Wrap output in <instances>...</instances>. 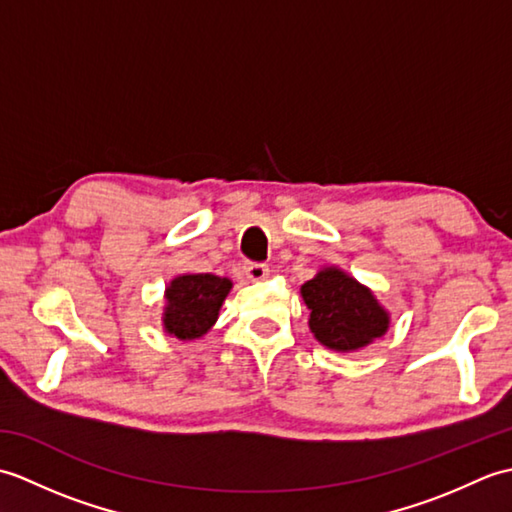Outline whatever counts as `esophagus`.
Returning a JSON list of instances; mask_svg holds the SVG:
<instances>
[{"label": "esophagus", "mask_w": 512, "mask_h": 512, "mask_svg": "<svg viewBox=\"0 0 512 512\" xmlns=\"http://www.w3.org/2000/svg\"><path fill=\"white\" fill-rule=\"evenodd\" d=\"M268 266L266 264H244V275L250 279V281H264L268 277Z\"/></svg>", "instance_id": "34e87169"}]
</instances>
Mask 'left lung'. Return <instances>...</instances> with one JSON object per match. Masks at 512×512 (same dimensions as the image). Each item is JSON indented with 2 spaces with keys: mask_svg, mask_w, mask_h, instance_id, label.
I'll list each match as a JSON object with an SVG mask.
<instances>
[{
  "mask_svg": "<svg viewBox=\"0 0 512 512\" xmlns=\"http://www.w3.org/2000/svg\"><path fill=\"white\" fill-rule=\"evenodd\" d=\"M301 297L310 310L314 339L334 352L361 350L389 328V312L374 292L336 266L321 268L306 281Z\"/></svg>",
  "mask_w": 512,
  "mask_h": 512,
  "instance_id": "8db88e82",
  "label": "left lung"
}]
</instances>
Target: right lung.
I'll list each match as a JSON object with an SVG mask.
<instances>
[{"label":"right lung","instance_id":"add662e5","mask_svg":"<svg viewBox=\"0 0 512 512\" xmlns=\"http://www.w3.org/2000/svg\"><path fill=\"white\" fill-rule=\"evenodd\" d=\"M231 288V279L211 273L178 275L165 290L167 306L162 312V325L180 341L200 339L215 325Z\"/></svg>","mask_w":512,"mask_h":512}]
</instances>
